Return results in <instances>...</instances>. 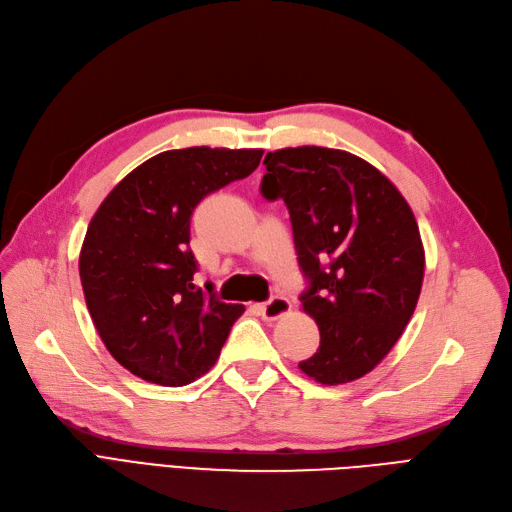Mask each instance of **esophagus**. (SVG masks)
<instances>
[{
	"instance_id": "34e87169",
	"label": "esophagus",
	"mask_w": 512,
	"mask_h": 512,
	"mask_svg": "<svg viewBox=\"0 0 512 512\" xmlns=\"http://www.w3.org/2000/svg\"><path fill=\"white\" fill-rule=\"evenodd\" d=\"M257 310L266 320H278L291 312V301L282 295H274L270 297V301H266V304L257 306Z\"/></svg>"
}]
</instances>
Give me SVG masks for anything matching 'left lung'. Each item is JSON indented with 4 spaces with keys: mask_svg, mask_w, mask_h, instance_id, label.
Masks as SVG:
<instances>
[{
    "mask_svg": "<svg viewBox=\"0 0 512 512\" xmlns=\"http://www.w3.org/2000/svg\"><path fill=\"white\" fill-rule=\"evenodd\" d=\"M261 194L285 200L308 289L301 308L320 346L299 369L337 386L399 342L424 280V244L407 200L380 170L342 149L287 147L263 160Z\"/></svg>",
    "mask_w": 512,
    "mask_h": 512,
    "instance_id": "8db88e82",
    "label": "left lung"
}]
</instances>
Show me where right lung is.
Here are the masks:
<instances>
[{
	"label": "right lung",
	"instance_id": "1",
	"mask_svg": "<svg viewBox=\"0 0 512 512\" xmlns=\"http://www.w3.org/2000/svg\"><path fill=\"white\" fill-rule=\"evenodd\" d=\"M263 149L187 147L149 158L94 213L80 253L86 306L132 375L185 386L211 369L244 306L194 285L189 219L208 194L249 177Z\"/></svg>",
	"mask_w": 512,
	"mask_h": 512
}]
</instances>
